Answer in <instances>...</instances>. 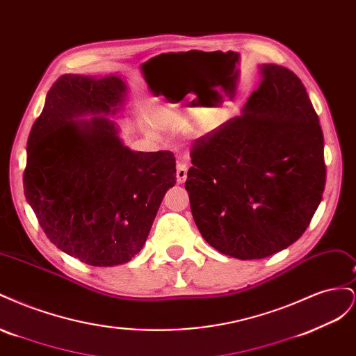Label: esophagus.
<instances>
[{"label": "esophagus", "instance_id": "esophagus-1", "mask_svg": "<svg viewBox=\"0 0 356 356\" xmlns=\"http://www.w3.org/2000/svg\"><path fill=\"white\" fill-rule=\"evenodd\" d=\"M187 172H188V166L186 161H178V165H177V182L178 184H184L187 179Z\"/></svg>", "mask_w": 356, "mask_h": 356}]
</instances>
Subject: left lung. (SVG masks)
Wrapping results in <instances>:
<instances>
[{
    "instance_id": "obj_1",
    "label": "left lung",
    "mask_w": 356,
    "mask_h": 356,
    "mask_svg": "<svg viewBox=\"0 0 356 356\" xmlns=\"http://www.w3.org/2000/svg\"><path fill=\"white\" fill-rule=\"evenodd\" d=\"M263 80L234 117L191 145L186 190L193 218L215 250L239 260L293 245L322 200L324 134L305 84L261 65Z\"/></svg>"
}]
</instances>
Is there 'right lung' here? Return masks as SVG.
Instances as JSON below:
<instances>
[{
	"mask_svg": "<svg viewBox=\"0 0 356 356\" xmlns=\"http://www.w3.org/2000/svg\"><path fill=\"white\" fill-rule=\"evenodd\" d=\"M120 77L63 74L50 88L26 145L24 191L53 245L81 263L108 267L141 251L169 187L172 152L124 147L104 117L122 104Z\"/></svg>",
	"mask_w": 356,
	"mask_h": 356,
	"instance_id": "right-lung-1",
	"label": "right lung"
}]
</instances>
